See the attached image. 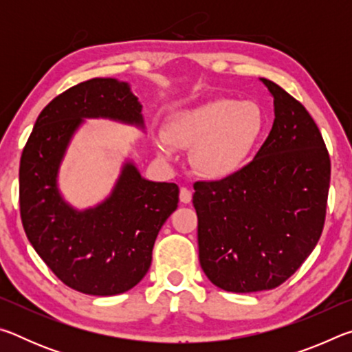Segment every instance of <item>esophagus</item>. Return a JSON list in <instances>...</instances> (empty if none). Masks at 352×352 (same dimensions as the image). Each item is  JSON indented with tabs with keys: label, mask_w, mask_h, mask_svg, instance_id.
I'll list each match as a JSON object with an SVG mask.
<instances>
[{
	"label": "esophagus",
	"mask_w": 352,
	"mask_h": 352,
	"mask_svg": "<svg viewBox=\"0 0 352 352\" xmlns=\"http://www.w3.org/2000/svg\"><path fill=\"white\" fill-rule=\"evenodd\" d=\"M192 200V192L188 188H182L180 189V201L182 204H189Z\"/></svg>",
	"instance_id": "1"
}]
</instances>
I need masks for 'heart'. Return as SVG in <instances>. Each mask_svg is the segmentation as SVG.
<instances>
[{
    "mask_svg": "<svg viewBox=\"0 0 352 352\" xmlns=\"http://www.w3.org/2000/svg\"><path fill=\"white\" fill-rule=\"evenodd\" d=\"M262 130L264 115L258 104L217 98L172 116L157 146L164 157H170V146L192 148L194 170L210 180H222L242 168Z\"/></svg>",
    "mask_w": 352,
    "mask_h": 352,
    "instance_id": "1",
    "label": "heart"
}]
</instances>
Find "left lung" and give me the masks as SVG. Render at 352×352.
Returning <instances> with one entry per match:
<instances>
[{"mask_svg":"<svg viewBox=\"0 0 352 352\" xmlns=\"http://www.w3.org/2000/svg\"><path fill=\"white\" fill-rule=\"evenodd\" d=\"M275 121L252 163L219 182H195L199 259L234 294L270 290L300 269L324 226L331 160L317 124L269 79Z\"/></svg>","mask_w":352,"mask_h":352,"instance_id":"1","label":"left lung"}]
</instances>
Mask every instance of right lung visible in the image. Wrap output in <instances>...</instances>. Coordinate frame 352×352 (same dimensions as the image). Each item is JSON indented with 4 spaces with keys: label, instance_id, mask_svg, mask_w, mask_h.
I'll return each mask as SVG.
<instances>
[{
    "label": "right lung",
    "instance_id": "add662e5",
    "mask_svg": "<svg viewBox=\"0 0 352 352\" xmlns=\"http://www.w3.org/2000/svg\"><path fill=\"white\" fill-rule=\"evenodd\" d=\"M142 105L127 82L90 79L47 104L20 160V214L29 242L52 273L87 295L124 294L152 262L158 231L178 206V186L142 178L122 166L102 204L79 211L63 200L57 175L71 138L85 118L144 129Z\"/></svg>",
    "mask_w": 352,
    "mask_h": 352
}]
</instances>
